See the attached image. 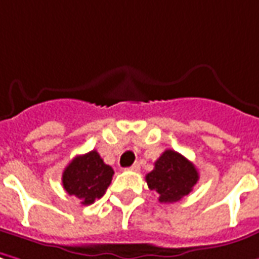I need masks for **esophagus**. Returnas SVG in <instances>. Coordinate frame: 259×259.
I'll return each mask as SVG.
<instances>
[{
  "instance_id": "esophagus-1",
  "label": "esophagus",
  "mask_w": 259,
  "mask_h": 259,
  "mask_svg": "<svg viewBox=\"0 0 259 259\" xmlns=\"http://www.w3.org/2000/svg\"><path fill=\"white\" fill-rule=\"evenodd\" d=\"M129 170H132V171H139V170H140V164H139V163H135L133 166L130 167Z\"/></svg>"
}]
</instances>
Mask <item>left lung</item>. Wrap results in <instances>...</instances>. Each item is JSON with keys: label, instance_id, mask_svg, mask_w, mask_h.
<instances>
[{"label": "left lung", "instance_id": "8db88e82", "mask_svg": "<svg viewBox=\"0 0 259 259\" xmlns=\"http://www.w3.org/2000/svg\"><path fill=\"white\" fill-rule=\"evenodd\" d=\"M146 181L149 189L159 196L160 203H176L189 196L198 181V171L180 153L166 150L156 160Z\"/></svg>", "mask_w": 259, "mask_h": 259}]
</instances>
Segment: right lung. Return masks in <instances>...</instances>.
I'll use <instances>...</instances> for the list:
<instances>
[{
  "label": "right lung",
  "instance_id": "1",
  "mask_svg": "<svg viewBox=\"0 0 259 259\" xmlns=\"http://www.w3.org/2000/svg\"><path fill=\"white\" fill-rule=\"evenodd\" d=\"M113 174V168L92 150L76 156L66 166L62 174L63 189L69 196L78 197L80 204L89 205L106 193Z\"/></svg>",
  "mask_w": 259,
  "mask_h": 259
}]
</instances>
